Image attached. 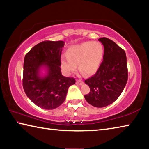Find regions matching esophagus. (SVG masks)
Instances as JSON below:
<instances>
[{
	"label": "esophagus",
	"mask_w": 149,
	"mask_h": 149,
	"mask_svg": "<svg viewBox=\"0 0 149 149\" xmlns=\"http://www.w3.org/2000/svg\"><path fill=\"white\" fill-rule=\"evenodd\" d=\"M76 84H77V85H83V84H84V82H83L81 80H77V81H76Z\"/></svg>",
	"instance_id": "esophagus-1"
}]
</instances>
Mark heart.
<instances>
[{
  "label": "heart",
  "instance_id": "obj_1",
  "mask_svg": "<svg viewBox=\"0 0 149 149\" xmlns=\"http://www.w3.org/2000/svg\"><path fill=\"white\" fill-rule=\"evenodd\" d=\"M104 56V47L98 42L87 41L73 45L67 50V57L62 58V66L68 74L78 68L87 75H93L98 71Z\"/></svg>",
  "mask_w": 149,
  "mask_h": 149
}]
</instances>
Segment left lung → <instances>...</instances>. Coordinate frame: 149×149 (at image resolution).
Segmentation results:
<instances>
[{"mask_svg": "<svg viewBox=\"0 0 149 149\" xmlns=\"http://www.w3.org/2000/svg\"><path fill=\"white\" fill-rule=\"evenodd\" d=\"M99 41L104 49L103 61L97 73L85 81L90 92L84 97L93 107L102 108L120 97L127 84L128 72L124 50L106 37L99 39Z\"/></svg>", "mask_w": 149, "mask_h": 149, "instance_id": "1", "label": "left lung"}]
</instances>
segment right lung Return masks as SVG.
I'll return each mask as SVG.
<instances>
[{"instance_id":"1","label":"right lung","mask_w":149,"mask_h":149,"mask_svg":"<svg viewBox=\"0 0 149 149\" xmlns=\"http://www.w3.org/2000/svg\"><path fill=\"white\" fill-rule=\"evenodd\" d=\"M64 42L43 41L34 46L24 58L23 87L27 97L45 110L54 109L65 99L73 77L61 73V54ZM44 69L46 74L42 75Z\"/></svg>"}]
</instances>
